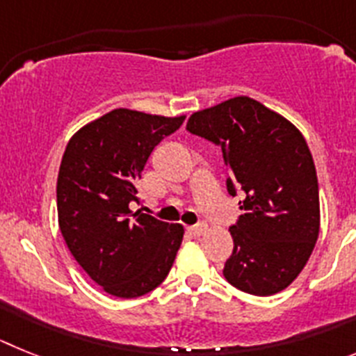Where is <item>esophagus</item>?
I'll return each instance as SVG.
<instances>
[{
  "mask_svg": "<svg viewBox=\"0 0 356 356\" xmlns=\"http://www.w3.org/2000/svg\"><path fill=\"white\" fill-rule=\"evenodd\" d=\"M206 229H208V225L204 224V222H200V224L190 225V227H188V233L193 234V236H200V234H202Z\"/></svg>",
  "mask_w": 356,
  "mask_h": 356,
  "instance_id": "34e87169",
  "label": "esophagus"
}]
</instances>
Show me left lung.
<instances>
[{
	"label": "left lung",
	"instance_id": "left-lung-1",
	"mask_svg": "<svg viewBox=\"0 0 356 356\" xmlns=\"http://www.w3.org/2000/svg\"><path fill=\"white\" fill-rule=\"evenodd\" d=\"M186 131L222 148L229 195L242 193L229 227L231 285L252 296L281 292L307 265L319 236V182L310 148L283 116L249 97L191 114Z\"/></svg>",
	"mask_w": 356,
	"mask_h": 356
}]
</instances>
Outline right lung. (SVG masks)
I'll use <instances>...</instances> for the list:
<instances>
[{"label": "right lung", "instance_id": "add662e5", "mask_svg": "<svg viewBox=\"0 0 356 356\" xmlns=\"http://www.w3.org/2000/svg\"><path fill=\"white\" fill-rule=\"evenodd\" d=\"M184 116L114 109L82 127L66 147L57 179L60 233L73 258L116 298H140L168 276L184 229L131 211L154 148Z\"/></svg>", "mask_w": 356, "mask_h": 356}]
</instances>
